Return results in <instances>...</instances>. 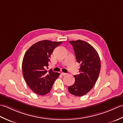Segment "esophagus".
<instances>
[{
  "mask_svg": "<svg viewBox=\"0 0 123 123\" xmlns=\"http://www.w3.org/2000/svg\"><path fill=\"white\" fill-rule=\"evenodd\" d=\"M61 74L62 75H67L66 73H64V72H62Z\"/></svg>",
  "mask_w": 123,
  "mask_h": 123,
  "instance_id": "esophagus-1",
  "label": "esophagus"
}]
</instances>
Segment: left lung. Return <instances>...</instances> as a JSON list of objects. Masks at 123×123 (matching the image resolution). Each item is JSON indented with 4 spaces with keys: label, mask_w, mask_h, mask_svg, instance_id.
Segmentation results:
<instances>
[{
    "label": "left lung",
    "mask_w": 123,
    "mask_h": 123,
    "mask_svg": "<svg viewBox=\"0 0 123 123\" xmlns=\"http://www.w3.org/2000/svg\"><path fill=\"white\" fill-rule=\"evenodd\" d=\"M69 43L74 47L80 68V74L74 75V83L69 86L68 90L72 95L82 96L91 90L98 79L101 68L100 57L95 49L85 41H70Z\"/></svg>",
    "instance_id": "1"
}]
</instances>
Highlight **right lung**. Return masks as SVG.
Returning <instances> with one entry per match:
<instances>
[{
	"label": "right lung",
	"mask_w": 123,
	"mask_h": 123,
	"mask_svg": "<svg viewBox=\"0 0 123 123\" xmlns=\"http://www.w3.org/2000/svg\"><path fill=\"white\" fill-rule=\"evenodd\" d=\"M62 42L49 40L39 41L34 44L26 52L23 60L22 71L24 79L31 89L39 95H45L49 92L53 83L60 75L49 66V57L54 49Z\"/></svg>",
	"instance_id": "1"
}]
</instances>
